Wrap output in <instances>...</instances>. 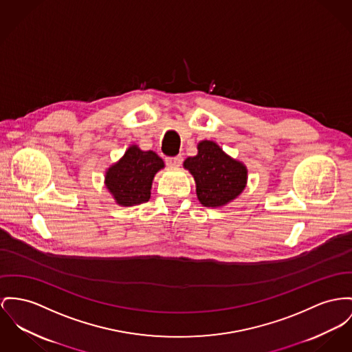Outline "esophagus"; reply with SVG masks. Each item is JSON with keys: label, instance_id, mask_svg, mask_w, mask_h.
Returning a JSON list of instances; mask_svg holds the SVG:
<instances>
[{"label": "esophagus", "instance_id": "obj_1", "mask_svg": "<svg viewBox=\"0 0 352 352\" xmlns=\"http://www.w3.org/2000/svg\"><path fill=\"white\" fill-rule=\"evenodd\" d=\"M165 162H166V164L170 165V166H179L183 162V157H182V155L175 156V157H166Z\"/></svg>", "mask_w": 352, "mask_h": 352}]
</instances>
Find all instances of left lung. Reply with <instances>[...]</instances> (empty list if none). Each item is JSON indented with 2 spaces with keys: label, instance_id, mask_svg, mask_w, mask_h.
<instances>
[{
  "label": "left lung",
  "instance_id": "left-lung-1",
  "mask_svg": "<svg viewBox=\"0 0 352 352\" xmlns=\"http://www.w3.org/2000/svg\"><path fill=\"white\" fill-rule=\"evenodd\" d=\"M183 166L193 176L196 195L204 207H223L237 199L247 186L245 164L227 155L214 141L197 144V155Z\"/></svg>",
  "mask_w": 352,
  "mask_h": 352
}]
</instances>
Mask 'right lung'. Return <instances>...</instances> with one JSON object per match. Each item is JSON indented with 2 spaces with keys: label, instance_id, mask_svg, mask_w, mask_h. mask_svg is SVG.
<instances>
[{
  "label": "right lung",
  "instance_id": "right-lung-1",
  "mask_svg": "<svg viewBox=\"0 0 352 352\" xmlns=\"http://www.w3.org/2000/svg\"><path fill=\"white\" fill-rule=\"evenodd\" d=\"M164 166L156 152L141 151L139 145L132 144L124 156L105 170L104 184L118 206H138L151 199L155 175Z\"/></svg>",
  "mask_w": 352,
  "mask_h": 352
}]
</instances>
